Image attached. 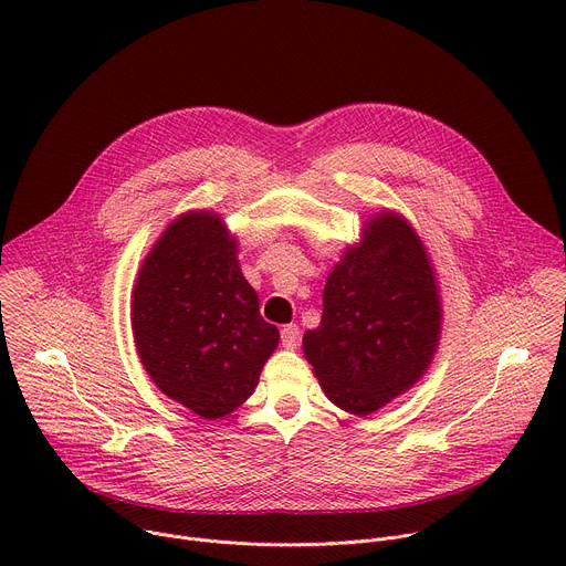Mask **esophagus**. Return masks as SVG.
I'll use <instances>...</instances> for the list:
<instances>
[{
    "instance_id": "34e87169",
    "label": "esophagus",
    "mask_w": 566,
    "mask_h": 566,
    "mask_svg": "<svg viewBox=\"0 0 566 566\" xmlns=\"http://www.w3.org/2000/svg\"><path fill=\"white\" fill-rule=\"evenodd\" d=\"M280 336H282V345L286 349H295L297 343H300V327L297 325H286V327H282Z\"/></svg>"
}]
</instances>
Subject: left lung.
Wrapping results in <instances>:
<instances>
[{
    "label": "left lung",
    "mask_w": 566,
    "mask_h": 566,
    "mask_svg": "<svg viewBox=\"0 0 566 566\" xmlns=\"http://www.w3.org/2000/svg\"><path fill=\"white\" fill-rule=\"evenodd\" d=\"M439 334V289L421 237L382 210L329 273L319 327L302 347L329 400L365 417L426 374Z\"/></svg>",
    "instance_id": "8db88e82"
}]
</instances>
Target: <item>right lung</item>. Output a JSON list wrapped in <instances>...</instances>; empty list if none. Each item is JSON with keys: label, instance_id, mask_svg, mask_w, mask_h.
<instances>
[{"label": "right lung", "instance_id": "add662e5", "mask_svg": "<svg viewBox=\"0 0 566 566\" xmlns=\"http://www.w3.org/2000/svg\"><path fill=\"white\" fill-rule=\"evenodd\" d=\"M132 329L154 385L212 421L253 394L280 343L239 269L237 239L210 210L175 219L143 260Z\"/></svg>", "mask_w": 566, "mask_h": 566}]
</instances>
